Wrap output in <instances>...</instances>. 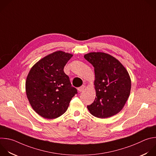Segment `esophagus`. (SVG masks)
Returning a JSON list of instances; mask_svg holds the SVG:
<instances>
[{
    "instance_id": "obj_1",
    "label": "esophagus",
    "mask_w": 156,
    "mask_h": 156,
    "mask_svg": "<svg viewBox=\"0 0 156 156\" xmlns=\"http://www.w3.org/2000/svg\"><path fill=\"white\" fill-rule=\"evenodd\" d=\"M84 88H85L84 86V85H83V86H81L79 87L78 88V90H79V92H82V91H83V90L84 89Z\"/></svg>"
}]
</instances>
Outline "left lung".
Masks as SVG:
<instances>
[{
  "instance_id": "left-lung-1",
  "label": "left lung",
  "mask_w": 156,
  "mask_h": 156,
  "mask_svg": "<svg viewBox=\"0 0 156 156\" xmlns=\"http://www.w3.org/2000/svg\"><path fill=\"white\" fill-rule=\"evenodd\" d=\"M84 58L94 68L96 97L87 107L98 118H107L118 113L129 97L131 80L128 72L114 57L105 53H90Z\"/></svg>"
}]
</instances>
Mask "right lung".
<instances>
[{"label": "right lung", "mask_w": 156, "mask_h": 156, "mask_svg": "<svg viewBox=\"0 0 156 156\" xmlns=\"http://www.w3.org/2000/svg\"><path fill=\"white\" fill-rule=\"evenodd\" d=\"M72 55L59 51L43 58L30 69L26 91L34 111L46 119H55L67 110L78 93L64 68Z\"/></svg>", "instance_id": "right-lung-1"}]
</instances>
